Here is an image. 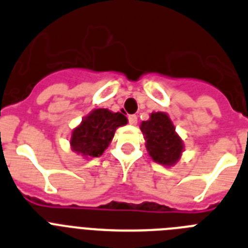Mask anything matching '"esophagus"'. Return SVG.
Masks as SVG:
<instances>
[{"label": "esophagus", "mask_w": 248, "mask_h": 248, "mask_svg": "<svg viewBox=\"0 0 248 248\" xmlns=\"http://www.w3.org/2000/svg\"><path fill=\"white\" fill-rule=\"evenodd\" d=\"M128 122H130V124L135 126V124H137V116L136 115H130V116H128Z\"/></svg>", "instance_id": "1"}]
</instances>
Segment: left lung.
<instances>
[{
  "mask_svg": "<svg viewBox=\"0 0 248 248\" xmlns=\"http://www.w3.org/2000/svg\"><path fill=\"white\" fill-rule=\"evenodd\" d=\"M146 141L148 155L163 166L175 165L184 152V142L165 112H152L148 121L140 126Z\"/></svg>",
  "mask_w": 248,
  "mask_h": 248,
  "instance_id": "left-lung-1",
  "label": "left lung"
}]
</instances>
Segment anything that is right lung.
Segmentation results:
<instances>
[{
    "instance_id": "add662e5",
    "label": "right lung",
    "mask_w": 248,
    "mask_h": 248,
    "mask_svg": "<svg viewBox=\"0 0 248 248\" xmlns=\"http://www.w3.org/2000/svg\"><path fill=\"white\" fill-rule=\"evenodd\" d=\"M127 124L126 116L107 108H97L86 116L72 131L71 148L85 157H100L108 147L118 127Z\"/></svg>"
}]
</instances>
